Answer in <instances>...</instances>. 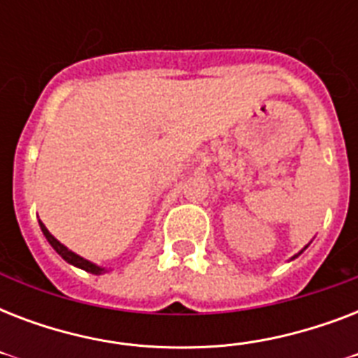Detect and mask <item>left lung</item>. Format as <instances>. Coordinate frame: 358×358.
<instances>
[{
  "label": "left lung",
  "mask_w": 358,
  "mask_h": 358,
  "mask_svg": "<svg viewBox=\"0 0 358 358\" xmlns=\"http://www.w3.org/2000/svg\"><path fill=\"white\" fill-rule=\"evenodd\" d=\"M299 255H301V252H299ZM299 255H295V256H299ZM295 256H294V258H295Z\"/></svg>",
  "instance_id": "left-lung-1"
}]
</instances>
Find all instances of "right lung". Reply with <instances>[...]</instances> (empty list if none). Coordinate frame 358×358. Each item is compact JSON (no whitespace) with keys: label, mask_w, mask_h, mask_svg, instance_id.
Instances as JSON below:
<instances>
[{"label":"right lung","mask_w":358,"mask_h":358,"mask_svg":"<svg viewBox=\"0 0 358 358\" xmlns=\"http://www.w3.org/2000/svg\"><path fill=\"white\" fill-rule=\"evenodd\" d=\"M38 223H41L42 234L46 236V239H48V241H50V245H52L53 249L57 250V255L61 256L63 260H66V262H69V264H72V266L80 267V269H85V271L92 273V275H102V273L106 271L103 267L96 266V264H92V262L85 260V258H81V256H78V255H76V252H72V250L66 249V247H64V245L61 243V241H57V239L53 238V236L50 234V232H48V229H46V227H44V224H42V221H38Z\"/></svg>","instance_id":"obj_1"}]
</instances>
